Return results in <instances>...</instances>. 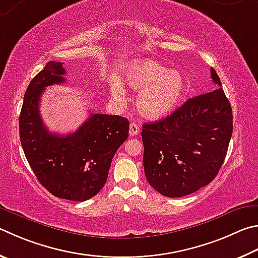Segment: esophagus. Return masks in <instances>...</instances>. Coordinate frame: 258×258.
<instances>
[{
    "instance_id": "1",
    "label": "esophagus",
    "mask_w": 258,
    "mask_h": 258,
    "mask_svg": "<svg viewBox=\"0 0 258 258\" xmlns=\"http://www.w3.org/2000/svg\"><path fill=\"white\" fill-rule=\"evenodd\" d=\"M139 133H140V126L135 123V121H132V123L130 124V135L135 137V135H138Z\"/></svg>"
}]
</instances>
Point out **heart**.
<instances>
[{"label": "heart", "instance_id": "b5f03b06", "mask_svg": "<svg viewBox=\"0 0 258 258\" xmlns=\"http://www.w3.org/2000/svg\"><path fill=\"white\" fill-rule=\"evenodd\" d=\"M124 83L140 91L135 105L139 113L149 119L162 118L174 111L187 88L186 78L181 72L150 59L128 63L125 69ZM111 95L123 100L125 90L116 83L111 87Z\"/></svg>", "mask_w": 258, "mask_h": 258}]
</instances>
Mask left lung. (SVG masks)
I'll return each instance as SVG.
<instances>
[{
  "instance_id": "8db88e82",
  "label": "left lung",
  "mask_w": 258,
  "mask_h": 258,
  "mask_svg": "<svg viewBox=\"0 0 258 258\" xmlns=\"http://www.w3.org/2000/svg\"><path fill=\"white\" fill-rule=\"evenodd\" d=\"M217 89L189 98L166 118L143 124L147 180L168 198L194 193L221 168L232 135V109L214 69Z\"/></svg>"
}]
</instances>
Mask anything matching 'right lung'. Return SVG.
<instances>
[{
	"instance_id": "right-lung-1",
	"label": "right lung",
	"mask_w": 258,
	"mask_h": 258,
	"mask_svg": "<svg viewBox=\"0 0 258 258\" xmlns=\"http://www.w3.org/2000/svg\"><path fill=\"white\" fill-rule=\"evenodd\" d=\"M65 73L63 63L50 60L32 79L23 98L19 132L40 184L56 198L82 202L104 187L113 157L128 137L130 121L92 113L74 133H50L40 117L39 100L46 87L65 82Z\"/></svg>"
}]
</instances>
